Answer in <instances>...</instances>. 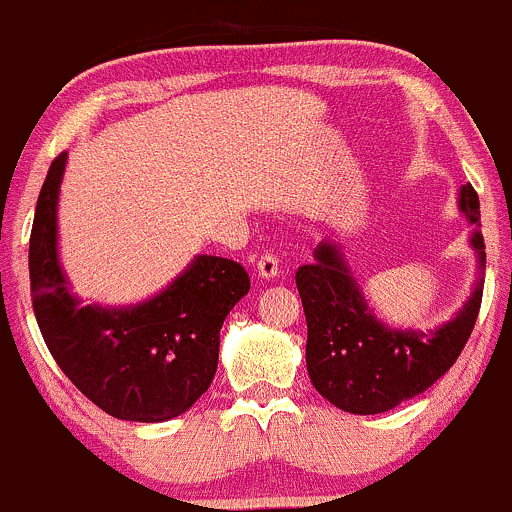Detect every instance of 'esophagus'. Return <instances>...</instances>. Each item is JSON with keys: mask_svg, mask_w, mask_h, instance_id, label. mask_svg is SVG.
Wrapping results in <instances>:
<instances>
[{"mask_svg": "<svg viewBox=\"0 0 512 512\" xmlns=\"http://www.w3.org/2000/svg\"><path fill=\"white\" fill-rule=\"evenodd\" d=\"M256 271H258V278H263V280L276 278V276H278V271H280L278 258L273 256V254L261 256V258H258V263H256Z\"/></svg>", "mask_w": 512, "mask_h": 512, "instance_id": "34e87169", "label": "esophagus"}]
</instances>
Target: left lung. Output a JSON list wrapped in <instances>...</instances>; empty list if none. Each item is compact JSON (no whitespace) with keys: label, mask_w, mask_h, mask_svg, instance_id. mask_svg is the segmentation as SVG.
Returning <instances> with one entry per match:
<instances>
[{"label":"left lung","mask_w":512,"mask_h":512,"mask_svg":"<svg viewBox=\"0 0 512 512\" xmlns=\"http://www.w3.org/2000/svg\"><path fill=\"white\" fill-rule=\"evenodd\" d=\"M456 205L474 224L469 244L478 273L452 320L427 332L378 320L339 241L324 239L312 254L315 261L295 273L307 320V373L317 393L339 410L378 415L398 408L439 381L469 342L481 307L486 246L481 205L469 183L461 185Z\"/></svg>","instance_id":"1"}]
</instances>
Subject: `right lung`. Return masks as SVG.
Returning a JSON list of instances; mask_svg holds the SVG:
<instances>
[{
  "mask_svg": "<svg viewBox=\"0 0 512 512\" xmlns=\"http://www.w3.org/2000/svg\"><path fill=\"white\" fill-rule=\"evenodd\" d=\"M68 153L51 163L29 244L31 298L48 351L97 408L117 420L166 422L210 388L219 329L249 293L236 261L197 254L161 293L136 305H85L58 254V200Z\"/></svg>",
  "mask_w": 512,
  "mask_h": 512,
  "instance_id": "1",
  "label": "right lung"
}]
</instances>
